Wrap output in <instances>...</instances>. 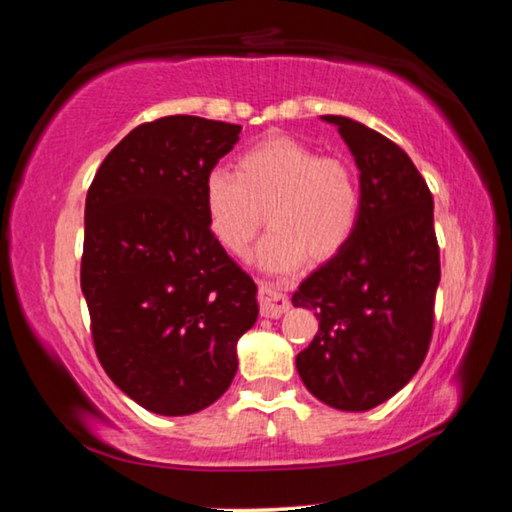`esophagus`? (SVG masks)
Segmentation results:
<instances>
[{
    "instance_id": "esophagus-1",
    "label": "esophagus",
    "mask_w": 512,
    "mask_h": 512,
    "mask_svg": "<svg viewBox=\"0 0 512 512\" xmlns=\"http://www.w3.org/2000/svg\"><path fill=\"white\" fill-rule=\"evenodd\" d=\"M257 300H259V311H262V316L266 318L282 316L284 311L291 307V300L287 293H282L271 282H259Z\"/></svg>"
}]
</instances>
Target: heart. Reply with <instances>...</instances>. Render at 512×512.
Segmentation results:
<instances>
[{"mask_svg":"<svg viewBox=\"0 0 512 512\" xmlns=\"http://www.w3.org/2000/svg\"><path fill=\"white\" fill-rule=\"evenodd\" d=\"M203 207L212 237L235 257L248 253L266 212L271 230L257 262L284 273L307 257L327 262L339 255L357 232L363 194L352 164L277 135L241 153L235 173H207Z\"/></svg>","mask_w":512,"mask_h":512,"instance_id":"b5f03b06","label":"heart"}]
</instances>
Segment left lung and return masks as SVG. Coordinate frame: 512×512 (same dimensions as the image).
<instances>
[{
  "instance_id": "left-lung-1",
  "label": "left lung",
  "mask_w": 512,
  "mask_h": 512,
  "mask_svg": "<svg viewBox=\"0 0 512 512\" xmlns=\"http://www.w3.org/2000/svg\"><path fill=\"white\" fill-rule=\"evenodd\" d=\"M323 119L357 160L363 210L350 244L293 293V307L318 318L296 368L320 402L368 411L409 384L429 352L440 282L433 196L388 137L348 117Z\"/></svg>"
}]
</instances>
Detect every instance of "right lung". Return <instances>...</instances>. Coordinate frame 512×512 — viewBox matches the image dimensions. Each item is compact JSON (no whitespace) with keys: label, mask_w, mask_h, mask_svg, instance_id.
<instances>
[{"label":"right lung","mask_w":512,"mask_h":512,"mask_svg":"<svg viewBox=\"0 0 512 512\" xmlns=\"http://www.w3.org/2000/svg\"><path fill=\"white\" fill-rule=\"evenodd\" d=\"M241 126L171 115L133 128L85 198L81 289L94 352L144 409L189 415L228 391L255 282L207 228L203 183Z\"/></svg>","instance_id":"add662e5"}]
</instances>
